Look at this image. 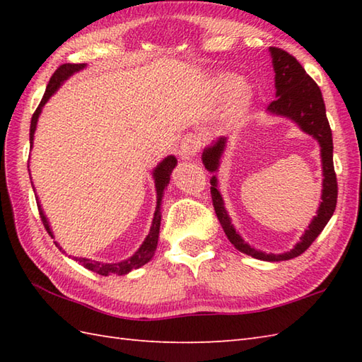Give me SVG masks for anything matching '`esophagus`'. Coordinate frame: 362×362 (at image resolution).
Listing matches in <instances>:
<instances>
[{
  "label": "esophagus",
  "instance_id": "esophagus-1",
  "mask_svg": "<svg viewBox=\"0 0 362 362\" xmlns=\"http://www.w3.org/2000/svg\"><path fill=\"white\" fill-rule=\"evenodd\" d=\"M199 148H201V140H199V136L194 134H187L180 141L179 153L183 160H189L199 152Z\"/></svg>",
  "mask_w": 362,
  "mask_h": 362
}]
</instances>
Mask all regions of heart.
<instances>
[{
	"mask_svg": "<svg viewBox=\"0 0 362 362\" xmlns=\"http://www.w3.org/2000/svg\"><path fill=\"white\" fill-rule=\"evenodd\" d=\"M241 83L243 81L235 74H219L218 78H214L213 81V93L216 95V98L224 99L233 93H235L232 98V101H230V107L227 112V121L230 124L240 121L244 115L247 113L253 103L252 90L249 87H242L240 89Z\"/></svg>",
	"mask_w": 362,
	"mask_h": 362,
	"instance_id": "1",
	"label": "heart"
}]
</instances>
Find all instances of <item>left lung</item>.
<instances>
[{
  "label": "left lung",
  "mask_w": 362,
  "mask_h": 362,
  "mask_svg": "<svg viewBox=\"0 0 362 362\" xmlns=\"http://www.w3.org/2000/svg\"><path fill=\"white\" fill-rule=\"evenodd\" d=\"M272 57V66L275 73V101L267 105V113L272 117H281L291 119L298 126L302 132L311 135L320 146V160H322V194L317 214L311 219L303 235L300 236V241L288 252L283 253H266L252 247L249 243L243 240V236L236 232L232 224L228 213L224 206V199L218 189V177L222 156L228 146L226 136H219L218 140H213L202 152V163L206 171H210L213 177L211 183V199L213 206L216 211V216L221 222L222 228L228 238V241L235 245V249L250 255L257 259L263 261H284L296 258L310 247L313 241L320 235L322 230L332 219L336 202H337V182L333 166V136L329 129L325 103L322 98V91L317 87L303 66L297 62L296 57L283 51L280 48H269Z\"/></svg>",
  "instance_id": "obj_1"
}]
</instances>
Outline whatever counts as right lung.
<instances>
[{"instance_id":"right-lung-1","label":"right lung","mask_w":362,"mask_h":362,"mask_svg":"<svg viewBox=\"0 0 362 362\" xmlns=\"http://www.w3.org/2000/svg\"><path fill=\"white\" fill-rule=\"evenodd\" d=\"M83 68H87V64H64L60 65L54 74L51 76L48 87H46L45 95L42 98V103L40 105L37 107L35 113L33 115V119H30V129H29V143H30V149H33L34 146V134L37 130V122L38 118H40V113L43 110L45 104L49 101V98L56 93V91L64 86V82L68 81L71 78L73 74L82 71ZM177 166V158L174 156H168L163 160L160 161V163L153 168L152 171V179H153V185H156V193H157V205H156V213H153V219H152V226L148 236L144 238V241L141 243L140 247L134 253L132 257H129L127 259H122L118 261V263H101V261H95V259H90V258H78V257H73V259L78 261L81 266H83L88 271H93L99 275H112V274H117V275H126L130 271H134V269H138L144 266L146 263H149L152 259L153 253L157 250V244H158V235H160V222H161V201H163V194H165V189L169 185V180H171V174H173V169ZM28 171L30 174V169H29V163H28ZM30 183H33V177H30ZM33 188H34V183H33ZM34 193H35V188H34ZM35 201H37V206H38V211H40V218L43 226L46 228V232L51 235V238H54L52 235V230L49 226V221L46 218V214L42 209V204H40V199H38L37 193H35ZM56 245L59 247V250H62L57 241ZM64 252V250H62ZM65 253V252H64Z\"/></svg>"}]
</instances>
